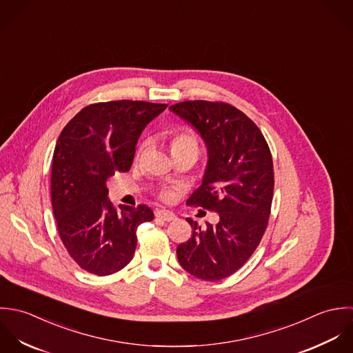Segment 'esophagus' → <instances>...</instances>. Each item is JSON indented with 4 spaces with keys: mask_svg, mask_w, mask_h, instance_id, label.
Wrapping results in <instances>:
<instances>
[{
    "mask_svg": "<svg viewBox=\"0 0 353 353\" xmlns=\"http://www.w3.org/2000/svg\"><path fill=\"white\" fill-rule=\"evenodd\" d=\"M155 216H157L158 219L168 221V222L176 219V215L172 212H168V210H158V212H155Z\"/></svg>",
    "mask_w": 353,
    "mask_h": 353,
    "instance_id": "34e87169",
    "label": "esophagus"
}]
</instances>
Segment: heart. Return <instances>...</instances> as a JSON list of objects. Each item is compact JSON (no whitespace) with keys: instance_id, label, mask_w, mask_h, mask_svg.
Returning <instances> with one entry per match:
<instances>
[{"instance_id":"obj_1","label":"heart","mask_w":353,"mask_h":353,"mask_svg":"<svg viewBox=\"0 0 353 353\" xmlns=\"http://www.w3.org/2000/svg\"><path fill=\"white\" fill-rule=\"evenodd\" d=\"M170 147H172V151L181 150V148H191L198 152V141L191 131L183 130V131H177L172 135ZM165 196L168 198L169 195H165Z\"/></svg>"}]
</instances>
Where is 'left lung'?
<instances>
[{"label": "left lung", "instance_id": "8db88e82", "mask_svg": "<svg viewBox=\"0 0 353 353\" xmlns=\"http://www.w3.org/2000/svg\"><path fill=\"white\" fill-rule=\"evenodd\" d=\"M169 109L190 123L208 145L202 185L187 205L219 216L206 229L187 218L194 232L177 247V259L194 277L218 281L250 259L268 228L274 191L272 152L256 124L229 103L185 101Z\"/></svg>", "mask_w": 353, "mask_h": 353}]
</instances>
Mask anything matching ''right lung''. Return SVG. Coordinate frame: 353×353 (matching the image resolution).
Returning <instances> with one entry per match:
<instances>
[{
    "instance_id": "1",
    "label": "right lung",
    "mask_w": 353,
    "mask_h": 353,
    "mask_svg": "<svg viewBox=\"0 0 353 353\" xmlns=\"http://www.w3.org/2000/svg\"><path fill=\"white\" fill-rule=\"evenodd\" d=\"M166 103L110 101L81 109L61 131L52 162V206L61 241L85 272L109 276L125 268L137 248L138 226L154 212L108 199L106 181L131 169L145 125Z\"/></svg>"
}]
</instances>
